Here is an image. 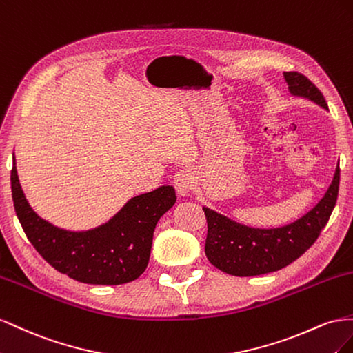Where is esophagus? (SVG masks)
I'll return each mask as SVG.
<instances>
[{
  "instance_id": "esophagus-1",
  "label": "esophagus",
  "mask_w": 353,
  "mask_h": 353,
  "mask_svg": "<svg viewBox=\"0 0 353 353\" xmlns=\"http://www.w3.org/2000/svg\"><path fill=\"white\" fill-rule=\"evenodd\" d=\"M195 186V174L194 171H190L188 168L180 170L179 173L174 177V188L177 190V194L180 196L188 195L190 190Z\"/></svg>"
}]
</instances>
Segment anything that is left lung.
Listing matches in <instances>:
<instances>
[{
  "label": "left lung",
  "mask_w": 353,
  "mask_h": 353,
  "mask_svg": "<svg viewBox=\"0 0 353 353\" xmlns=\"http://www.w3.org/2000/svg\"><path fill=\"white\" fill-rule=\"evenodd\" d=\"M290 93L306 97L328 109L324 96L309 78L299 72H284ZM340 185L337 165L324 198L303 217L287 226L256 229L236 223L214 210L204 207L207 219L205 256L210 263L234 276H256L276 272L293 263L318 239L333 213Z\"/></svg>",
  "instance_id": "left-lung-1"
}]
</instances>
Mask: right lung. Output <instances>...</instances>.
<instances>
[{"mask_svg": "<svg viewBox=\"0 0 353 353\" xmlns=\"http://www.w3.org/2000/svg\"><path fill=\"white\" fill-rule=\"evenodd\" d=\"M12 195L20 225L47 263L60 274L93 285H119L142 275L158 220L176 203L174 188L161 186L130 199L105 225L70 232L48 223L29 205L19 183L14 157Z\"/></svg>", "mask_w": 353, "mask_h": 353, "instance_id": "obj_1", "label": "right lung"}]
</instances>
